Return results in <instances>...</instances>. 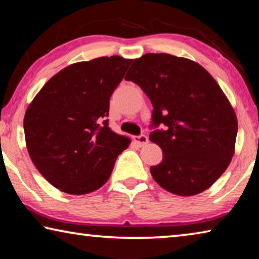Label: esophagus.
<instances>
[{
  "label": "esophagus",
  "mask_w": 259,
  "mask_h": 259,
  "mask_svg": "<svg viewBox=\"0 0 259 259\" xmlns=\"http://www.w3.org/2000/svg\"><path fill=\"white\" fill-rule=\"evenodd\" d=\"M134 140L137 143L138 146L142 147V146H145L148 143V137L146 135H140V136H137V137H135Z\"/></svg>",
  "instance_id": "34e87169"
}]
</instances>
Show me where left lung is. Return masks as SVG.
Here are the masks:
<instances>
[{
    "instance_id": "left-lung-1",
    "label": "left lung",
    "mask_w": 259,
    "mask_h": 259,
    "mask_svg": "<svg viewBox=\"0 0 259 259\" xmlns=\"http://www.w3.org/2000/svg\"><path fill=\"white\" fill-rule=\"evenodd\" d=\"M126 81L153 105L150 140L163 159L151 166L159 185L181 196L199 194L225 171L234 154L238 120L221 87L195 61L168 54L134 60Z\"/></svg>"
}]
</instances>
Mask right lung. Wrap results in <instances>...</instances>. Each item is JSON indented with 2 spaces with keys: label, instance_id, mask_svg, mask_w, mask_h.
Masks as SVG:
<instances>
[{
  "label": "right lung",
  "instance_id": "1",
  "mask_svg": "<svg viewBox=\"0 0 259 259\" xmlns=\"http://www.w3.org/2000/svg\"><path fill=\"white\" fill-rule=\"evenodd\" d=\"M131 61L111 56L69 65L29 104L24 117L28 154L42 176L61 192L82 195L98 190L130 144L105 119L109 98Z\"/></svg>",
  "mask_w": 259,
  "mask_h": 259
}]
</instances>
